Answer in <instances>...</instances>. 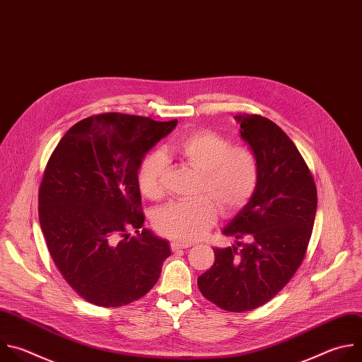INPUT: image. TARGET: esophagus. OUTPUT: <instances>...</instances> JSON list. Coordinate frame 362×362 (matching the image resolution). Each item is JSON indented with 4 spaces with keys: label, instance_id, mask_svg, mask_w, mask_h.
Returning <instances> with one entry per match:
<instances>
[{
    "label": "esophagus",
    "instance_id": "1",
    "mask_svg": "<svg viewBox=\"0 0 362 362\" xmlns=\"http://www.w3.org/2000/svg\"><path fill=\"white\" fill-rule=\"evenodd\" d=\"M170 247H171V250H173V251H178V250H185V248L191 247V244H188V243H178V241H173V243L170 244Z\"/></svg>",
    "mask_w": 362,
    "mask_h": 362
}]
</instances>
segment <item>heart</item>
<instances>
[{
	"label": "heart",
	"mask_w": 362,
	"mask_h": 362,
	"mask_svg": "<svg viewBox=\"0 0 362 362\" xmlns=\"http://www.w3.org/2000/svg\"><path fill=\"white\" fill-rule=\"evenodd\" d=\"M165 156H174L198 173L194 195L188 202H171L154 215L156 230L175 241L202 238L218 216L234 214L252 197L259 181V160L247 146H233L230 138L209 129L195 131L173 146ZM165 157L153 151L136 170L141 194L158 201L164 197Z\"/></svg>",
	"instance_id": "1"
}]
</instances>
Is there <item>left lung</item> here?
<instances>
[{"label":"left lung","mask_w":362,"mask_h":362,"mask_svg":"<svg viewBox=\"0 0 362 362\" xmlns=\"http://www.w3.org/2000/svg\"><path fill=\"white\" fill-rule=\"evenodd\" d=\"M235 118L259 160V181L251 201L223 233L248 243L214 248L215 261L198 276V288L220 308L244 313L274 298L304 261L317 187L296 144L275 122L261 115Z\"/></svg>","instance_id":"8db88e82"}]
</instances>
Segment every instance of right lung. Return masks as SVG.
<instances>
[{"label": "right lung", "instance_id": "obj_1", "mask_svg": "<svg viewBox=\"0 0 362 362\" xmlns=\"http://www.w3.org/2000/svg\"><path fill=\"white\" fill-rule=\"evenodd\" d=\"M175 125L121 112L93 115L64 134L45 165L38 215L48 252L72 290L94 305L139 300L171 255L165 240L142 228L136 170Z\"/></svg>", "mask_w": 362, "mask_h": 362}]
</instances>
